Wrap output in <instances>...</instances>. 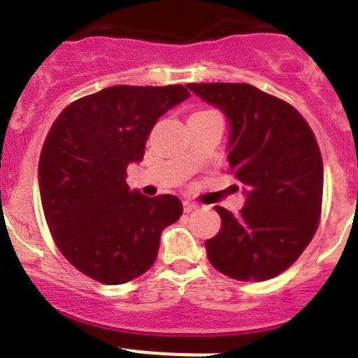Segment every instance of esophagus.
<instances>
[{
  "mask_svg": "<svg viewBox=\"0 0 358 358\" xmlns=\"http://www.w3.org/2000/svg\"><path fill=\"white\" fill-rule=\"evenodd\" d=\"M182 208H185V213H189V211L197 210V204H195V202H192V201H185V202H182Z\"/></svg>",
  "mask_w": 358,
  "mask_h": 358,
  "instance_id": "1",
  "label": "esophagus"
}]
</instances>
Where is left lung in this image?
Instances as JSON below:
<instances>
[{"label": "left lung", "instance_id": "8db88e82", "mask_svg": "<svg viewBox=\"0 0 358 358\" xmlns=\"http://www.w3.org/2000/svg\"><path fill=\"white\" fill-rule=\"evenodd\" d=\"M229 122V172L245 186L240 215L217 206L208 260L238 281H265L299 258L319 226L322 157L308 123L290 103L249 84H188Z\"/></svg>", "mask_w": 358, "mask_h": 358}]
</instances>
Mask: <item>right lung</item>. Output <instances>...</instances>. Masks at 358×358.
<instances>
[{
	"label": "right lung",
	"mask_w": 358,
	"mask_h": 358,
	"mask_svg": "<svg viewBox=\"0 0 358 358\" xmlns=\"http://www.w3.org/2000/svg\"><path fill=\"white\" fill-rule=\"evenodd\" d=\"M189 96L182 85H113L69 103L50 129L39 192L57 248L85 276L120 285L147 273L161 231L177 222L176 195L145 197L127 185L152 127Z\"/></svg>",
	"instance_id": "1"
}]
</instances>
